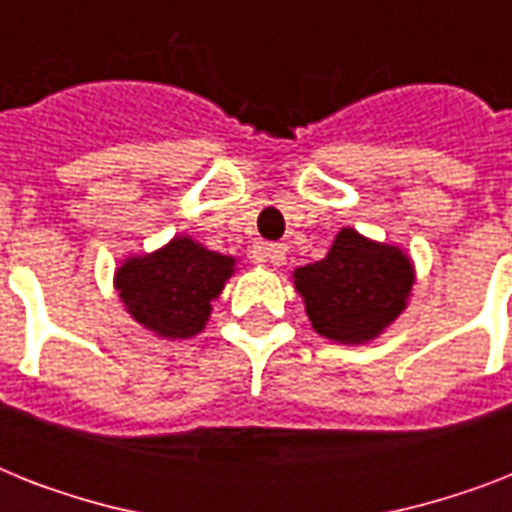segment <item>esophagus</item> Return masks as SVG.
<instances>
[{"instance_id": "34e87169", "label": "esophagus", "mask_w": 512, "mask_h": 512, "mask_svg": "<svg viewBox=\"0 0 512 512\" xmlns=\"http://www.w3.org/2000/svg\"><path fill=\"white\" fill-rule=\"evenodd\" d=\"M265 257H268V263H271L273 268H281V265L287 263V247L271 244V247H265Z\"/></svg>"}]
</instances>
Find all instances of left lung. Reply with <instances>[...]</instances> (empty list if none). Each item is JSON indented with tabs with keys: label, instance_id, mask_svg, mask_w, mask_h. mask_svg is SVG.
Instances as JSON below:
<instances>
[{
	"label": "left lung",
	"instance_id": "8db88e82",
	"mask_svg": "<svg viewBox=\"0 0 512 512\" xmlns=\"http://www.w3.org/2000/svg\"><path fill=\"white\" fill-rule=\"evenodd\" d=\"M417 281L412 257L398 244L340 228L321 260L292 271L311 327L324 340L366 345L406 311Z\"/></svg>",
	"mask_w": 512,
	"mask_h": 512
}]
</instances>
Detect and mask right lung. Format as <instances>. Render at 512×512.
I'll return each mask as SVG.
<instances>
[{"instance_id":"1","label":"right lung","mask_w":512,"mask_h":512,"mask_svg":"<svg viewBox=\"0 0 512 512\" xmlns=\"http://www.w3.org/2000/svg\"><path fill=\"white\" fill-rule=\"evenodd\" d=\"M239 260L177 233L164 247L127 255L114 271V289L132 321L162 340L204 332L212 303L223 295Z\"/></svg>"}]
</instances>
